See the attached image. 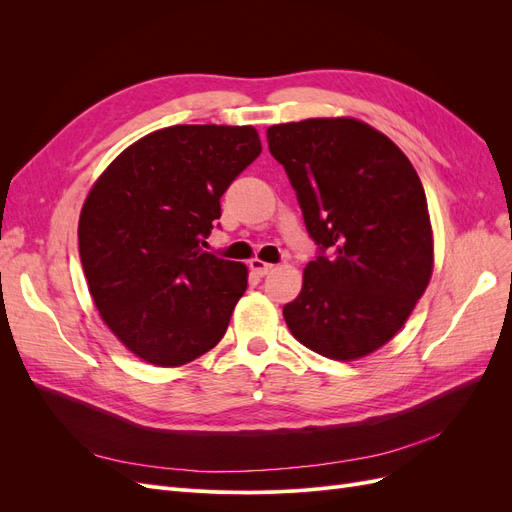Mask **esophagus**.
<instances>
[{"mask_svg": "<svg viewBox=\"0 0 512 512\" xmlns=\"http://www.w3.org/2000/svg\"><path fill=\"white\" fill-rule=\"evenodd\" d=\"M250 269H252L256 275L265 277V275H269V273L273 271V265H269V262H262V260L254 258V260H250Z\"/></svg>", "mask_w": 512, "mask_h": 512, "instance_id": "1", "label": "esophagus"}]
</instances>
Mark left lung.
Listing matches in <instances>:
<instances>
[{"instance_id":"8db88e82","label":"left lung","mask_w":512,"mask_h":512,"mask_svg":"<svg viewBox=\"0 0 512 512\" xmlns=\"http://www.w3.org/2000/svg\"><path fill=\"white\" fill-rule=\"evenodd\" d=\"M318 245L290 333L335 361L378 350L404 327L433 269L423 183L391 138L356 119H305L267 130Z\"/></svg>"}]
</instances>
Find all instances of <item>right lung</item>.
<instances>
[{
    "mask_svg": "<svg viewBox=\"0 0 512 512\" xmlns=\"http://www.w3.org/2000/svg\"><path fill=\"white\" fill-rule=\"evenodd\" d=\"M260 151L252 126H170L128 147L91 188L79 220L89 292L143 361L177 367L224 337L247 269L203 245L222 194Z\"/></svg>",
    "mask_w": 512,
    "mask_h": 512,
    "instance_id": "obj_1",
    "label": "right lung"
}]
</instances>
